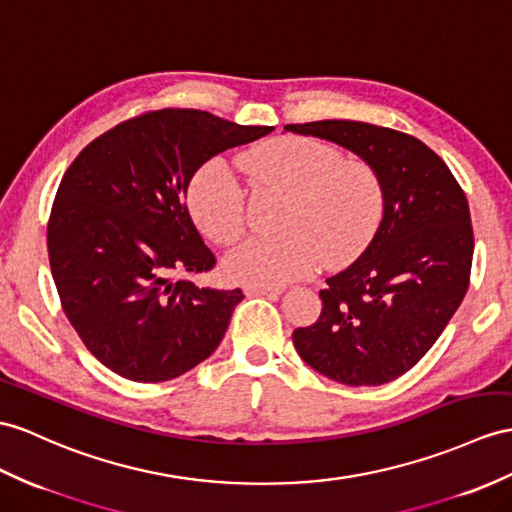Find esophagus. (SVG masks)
I'll use <instances>...</instances> for the list:
<instances>
[{
	"mask_svg": "<svg viewBox=\"0 0 512 512\" xmlns=\"http://www.w3.org/2000/svg\"><path fill=\"white\" fill-rule=\"evenodd\" d=\"M243 291L247 295H265V297H278L282 293L280 286H258V284H245Z\"/></svg>",
	"mask_w": 512,
	"mask_h": 512,
	"instance_id": "obj_1",
	"label": "esophagus"
}]
</instances>
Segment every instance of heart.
I'll use <instances>...</instances> for the list:
<instances>
[{"mask_svg":"<svg viewBox=\"0 0 512 512\" xmlns=\"http://www.w3.org/2000/svg\"><path fill=\"white\" fill-rule=\"evenodd\" d=\"M254 182L289 193L280 236L249 239L226 258V273L243 284L282 286L304 278L323 258L343 267L365 252L384 217V186L369 162L343 158L313 136H278L239 158ZM197 230L232 245L247 226L245 191L221 160L199 167L186 189Z\"/></svg>","mask_w":512,"mask_h":512,"instance_id":"obj_1","label":"heart"}]
</instances>
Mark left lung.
<instances>
[{
	"instance_id": "1",
	"label": "left lung",
	"mask_w": 512,
	"mask_h": 512,
	"mask_svg": "<svg viewBox=\"0 0 512 512\" xmlns=\"http://www.w3.org/2000/svg\"><path fill=\"white\" fill-rule=\"evenodd\" d=\"M358 154L378 171L384 217L354 265L319 291V319L293 330L297 354L323 376L380 386L404 376L439 339L469 289L473 228L465 191L419 139L363 121L284 126Z\"/></svg>"
}]
</instances>
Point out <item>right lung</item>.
Instances as JSON below:
<instances>
[{"label":"right lung","instance_id":"add662e5","mask_svg":"<svg viewBox=\"0 0 512 512\" xmlns=\"http://www.w3.org/2000/svg\"><path fill=\"white\" fill-rule=\"evenodd\" d=\"M271 130L149 110L97 136L65 171L47 221L49 267L86 350L121 378L173 380L217 350L243 293L193 282L217 260L184 197L206 160Z\"/></svg>","mask_w":512,"mask_h":512}]
</instances>
